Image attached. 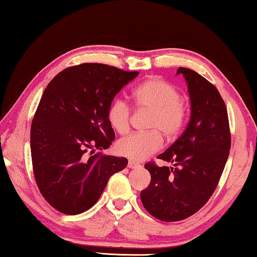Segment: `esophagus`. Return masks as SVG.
Masks as SVG:
<instances>
[{"label": "esophagus", "mask_w": 257, "mask_h": 257, "mask_svg": "<svg viewBox=\"0 0 257 257\" xmlns=\"http://www.w3.org/2000/svg\"><path fill=\"white\" fill-rule=\"evenodd\" d=\"M142 165L139 164V163H137L136 161H134V160H129L128 161V168H130V169H138V168H141Z\"/></svg>", "instance_id": "obj_1"}]
</instances>
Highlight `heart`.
<instances>
[{
  "label": "heart",
  "mask_w": 257,
  "mask_h": 257,
  "mask_svg": "<svg viewBox=\"0 0 257 257\" xmlns=\"http://www.w3.org/2000/svg\"><path fill=\"white\" fill-rule=\"evenodd\" d=\"M134 102L138 108L152 110L147 133H136L116 143L118 153L127 158L142 161L158 152L165 137L173 138L184 125L187 103L180 96L175 85L161 78H151L142 82L133 92ZM106 119L111 128L120 135L128 133L132 120V108L121 98L113 101L107 108Z\"/></svg>",
  "instance_id": "1"
}]
</instances>
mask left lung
<instances>
[{"instance_id":"left-lung-1","label":"left lung","mask_w":257,"mask_h":257,"mask_svg":"<svg viewBox=\"0 0 257 257\" xmlns=\"http://www.w3.org/2000/svg\"><path fill=\"white\" fill-rule=\"evenodd\" d=\"M190 97V119L184 134L158 158L175 168L145 164L151 184L142 190L146 211L156 219L175 222L205 205L227 163L231 135L228 112L214 85L196 71L179 68Z\"/></svg>"}]
</instances>
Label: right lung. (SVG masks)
<instances>
[{"label":"right lung","mask_w":257,"mask_h":257,"mask_svg":"<svg viewBox=\"0 0 257 257\" xmlns=\"http://www.w3.org/2000/svg\"><path fill=\"white\" fill-rule=\"evenodd\" d=\"M102 63H82L59 72L43 93L30 129L33 170L43 197L69 215L89 210L110 177L128 160L94 154L114 141L107 108L138 76Z\"/></svg>","instance_id":"obj_1"}]
</instances>
